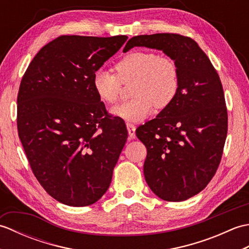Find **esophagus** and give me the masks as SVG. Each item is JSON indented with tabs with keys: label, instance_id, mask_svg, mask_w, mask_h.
Returning <instances> with one entry per match:
<instances>
[{
	"label": "esophagus",
	"instance_id": "1",
	"mask_svg": "<svg viewBox=\"0 0 249 249\" xmlns=\"http://www.w3.org/2000/svg\"><path fill=\"white\" fill-rule=\"evenodd\" d=\"M126 126H127L129 137L131 139H135L136 138V126L131 123H126Z\"/></svg>",
	"mask_w": 249,
	"mask_h": 249
}]
</instances>
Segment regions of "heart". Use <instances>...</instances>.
<instances>
[{
  "label": "heart",
  "instance_id": "1",
  "mask_svg": "<svg viewBox=\"0 0 249 249\" xmlns=\"http://www.w3.org/2000/svg\"><path fill=\"white\" fill-rule=\"evenodd\" d=\"M116 75L106 70L94 73L93 88L105 104L118 102L122 83L135 81L130 102L111 109L115 116L130 122L147 118L154 106L163 109L170 105L179 89V71L177 63L168 56L151 51H133L115 64Z\"/></svg>",
  "mask_w": 249,
  "mask_h": 249
}]
</instances>
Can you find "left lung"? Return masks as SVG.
<instances>
[{
    "label": "left lung",
    "mask_w": 249,
    "mask_h": 249,
    "mask_svg": "<svg viewBox=\"0 0 249 249\" xmlns=\"http://www.w3.org/2000/svg\"><path fill=\"white\" fill-rule=\"evenodd\" d=\"M134 47L162 50L178 67L176 98L139 126L136 135L147 151L143 172L152 192L162 200L184 201L205 188L223 156L228 130L223 86L209 57L190 37L139 35L123 51Z\"/></svg>",
    "instance_id": "left-lung-1"
}]
</instances>
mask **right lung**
Masks as SVG:
<instances>
[{"instance_id": "add662e5", "label": "right lung", "mask_w": 249, "mask_h": 249, "mask_svg": "<svg viewBox=\"0 0 249 249\" xmlns=\"http://www.w3.org/2000/svg\"><path fill=\"white\" fill-rule=\"evenodd\" d=\"M126 40L62 35L38 51L21 80L19 138L37 181L63 204L91 205L110 186L127 129L107 114L93 77Z\"/></svg>"}]
</instances>
